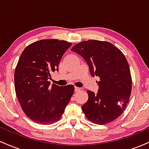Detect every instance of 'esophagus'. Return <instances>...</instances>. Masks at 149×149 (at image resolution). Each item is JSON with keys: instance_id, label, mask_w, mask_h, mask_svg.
<instances>
[{"instance_id": "1", "label": "esophagus", "mask_w": 149, "mask_h": 149, "mask_svg": "<svg viewBox=\"0 0 149 149\" xmlns=\"http://www.w3.org/2000/svg\"><path fill=\"white\" fill-rule=\"evenodd\" d=\"M80 88H78V87L75 86V92H78V91H80Z\"/></svg>"}]
</instances>
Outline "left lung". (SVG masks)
I'll list each match as a JSON object with an SVG mask.
<instances>
[{
    "label": "left lung",
    "mask_w": 149,
    "mask_h": 149,
    "mask_svg": "<svg viewBox=\"0 0 149 149\" xmlns=\"http://www.w3.org/2000/svg\"><path fill=\"white\" fill-rule=\"evenodd\" d=\"M86 61L92 76L100 77L98 92L88 90L82 110L89 120L98 125L112 122L123 113L129 102L132 78L125 57L112 43L85 40L71 48Z\"/></svg>",
    "instance_id": "8db88e82"
}]
</instances>
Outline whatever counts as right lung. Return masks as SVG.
<instances>
[{"label": "right lung", "instance_id": "obj_1", "mask_svg": "<svg viewBox=\"0 0 149 149\" xmlns=\"http://www.w3.org/2000/svg\"><path fill=\"white\" fill-rule=\"evenodd\" d=\"M71 45L65 40L44 39L27 46L20 56L15 71V92L23 111L33 122H57L69 103L74 86L50 85L49 80Z\"/></svg>", "mask_w": 149, "mask_h": 149}]
</instances>
